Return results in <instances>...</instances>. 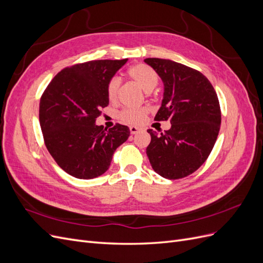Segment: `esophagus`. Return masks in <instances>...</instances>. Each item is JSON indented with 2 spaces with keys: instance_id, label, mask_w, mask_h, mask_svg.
<instances>
[{
  "instance_id": "1",
  "label": "esophagus",
  "mask_w": 263,
  "mask_h": 263,
  "mask_svg": "<svg viewBox=\"0 0 263 263\" xmlns=\"http://www.w3.org/2000/svg\"><path fill=\"white\" fill-rule=\"evenodd\" d=\"M140 129H141V128H139V127H136V126H130V127H129V130H130V134H132V135L137 134Z\"/></svg>"
}]
</instances>
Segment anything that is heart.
Here are the masks:
<instances>
[{
  "label": "heart",
  "instance_id": "b5f03b06",
  "mask_svg": "<svg viewBox=\"0 0 263 263\" xmlns=\"http://www.w3.org/2000/svg\"><path fill=\"white\" fill-rule=\"evenodd\" d=\"M127 73H128V77L132 80L136 82L145 92L153 91L159 81V78L158 74L156 73V71L146 65H142V63L133 66L132 68H129ZM119 84H121V82H119L118 78H112L108 81L106 86V94L109 101L116 100ZM147 114L148 110L144 107H141L137 109H124L123 112L119 113L118 117L124 123L130 125H139L145 121Z\"/></svg>",
  "mask_w": 263,
  "mask_h": 263
}]
</instances>
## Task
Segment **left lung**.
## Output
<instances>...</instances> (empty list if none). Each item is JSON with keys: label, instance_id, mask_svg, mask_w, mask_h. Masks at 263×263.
<instances>
[{"label": "left lung", "instance_id": "8db88e82", "mask_svg": "<svg viewBox=\"0 0 263 263\" xmlns=\"http://www.w3.org/2000/svg\"><path fill=\"white\" fill-rule=\"evenodd\" d=\"M164 85L156 121H170L171 128L158 135L148 129L146 153L153 169L169 180L185 178L209 158L220 128V106L209 79L182 63L147 58Z\"/></svg>", "mask_w": 263, "mask_h": 263}]
</instances>
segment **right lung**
<instances>
[{"mask_svg": "<svg viewBox=\"0 0 263 263\" xmlns=\"http://www.w3.org/2000/svg\"><path fill=\"white\" fill-rule=\"evenodd\" d=\"M127 59L92 60L62 69L44 91L39 103L45 145L70 176L93 179L109 168L115 150L129 137V128L116 124L108 130L95 124L108 105L106 86Z\"/></svg>", "mask_w": 263, "mask_h": 263, "instance_id": "add662e5", "label": "right lung"}]
</instances>
